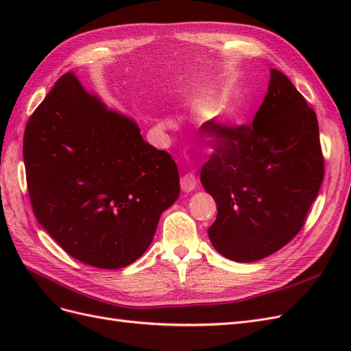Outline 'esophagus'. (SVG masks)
I'll list each match as a JSON object with an SVG mask.
<instances>
[{"label": "esophagus", "instance_id": "obj_1", "mask_svg": "<svg viewBox=\"0 0 351 351\" xmlns=\"http://www.w3.org/2000/svg\"><path fill=\"white\" fill-rule=\"evenodd\" d=\"M180 184H182L183 192H186V193L192 192V190H195V187H196V177H195V174H192V173L184 174L182 177V182H180Z\"/></svg>", "mask_w": 351, "mask_h": 351}]
</instances>
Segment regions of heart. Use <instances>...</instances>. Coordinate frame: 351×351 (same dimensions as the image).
I'll return each instance as SVG.
<instances>
[{
    "mask_svg": "<svg viewBox=\"0 0 351 351\" xmlns=\"http://www.w3.org/2000/svg\"><path fill=\"white\" fill-rule=\"evenodd\" d=\"M240 119H241V111L239 108V105L230 104L224 108V111H222L219 123L222 127H231L237 124Z\"/></svg>",
    "mask_w": 351,
    "mask_h": 351,
    "instance_id": "heart-1",
    "label": "heart"
}]
</instances>
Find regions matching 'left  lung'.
<instances>
[{
	"label": "left lung",
	"instance_id": "left-lung-1",
	"mask_svg": "<svg viewBox=\"0 0 351 351\" xmlns=\"http://www.w3.org/2000/svg\"><path fill=\"white\" fill-rule=\"evenodd\" d=\"M269 73L253 123L204 127L217 137L200 171L218 208L208 236L222 256L244 263L269 256L302 230L325 173L315 111L284 73Z\"/></svg>",
	"mask_w": 351,
	"mask_h": 351
}]
</instances>
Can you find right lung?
Returning a JSON list of instances; mask_svg holds the SVG:
<instances>
[{"instance_id": "1", "label": "right lung", "mask_w": 351, "mask_h": 351, "mask_svg": "<svg viewBox=\"0 0 351 351\" xmlns=\"http://www.w3.org/2000/svg\"><path fill=\"white\" fill-rule=\"evenodd\" d=\"M23 159L39 224L95 268L139 259L180 195L171 155L145 142L133 120L108 110L71 71L30 115Z\"/></svg>"}]
</instances>
